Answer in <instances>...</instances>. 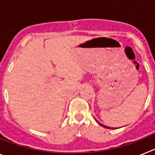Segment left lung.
Segmentation results:
<instances>
[{
  "label": "left lung",
  "mask_w": 155,
  "mask_h": 155,
  "mask_svg": "<svg viewBox=\"0 0 155 155\" xmlns=\"http://www.w3.org/2000/svg\"><path fill=\"white\" fill-rule=\"evenodd\" d=\"M96 121H97V123H98V124H99V125H101V126H102V127H105V128H107V129H114V128H111V127H106V126L103 125V124H100V123H99V122H98V120H96Z\"/></svg>",
  "instance_id": "left-lung-1"
}]
</instances>
